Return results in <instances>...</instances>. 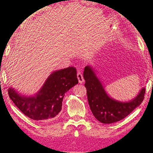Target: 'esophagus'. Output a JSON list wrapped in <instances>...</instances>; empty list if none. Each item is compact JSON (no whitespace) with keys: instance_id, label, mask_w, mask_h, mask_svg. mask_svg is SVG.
Here are the masks:
<instances>
[{"instance_id":"esophagus-1","label":"esophagus","mask_w":153,"mask_h":153,"mask_svg":"<svg viewBox=\"0 0 153 153\" xmlns=\"http://www.w3.org/2000/svg\"><path fill=\"white\" fill-rule=\"evenodd\" d=\"M77 79H78V82L79 83H82L84 82H85V80L83 79V77L82 76V73L80 72V71H78L77 74Z\"/></svg>"}]
</instances>
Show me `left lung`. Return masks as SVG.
<instances>
[{
	"label": "left lung",
	"instance_id": "obj_1",
	"mask_svg": "<svg viewBox=\"0 0 153 153\" xmlns=\"http://www.w3.org/2000/svg\"><path fill=\"white\" fill-rule=\"evenodd\" d=\"M83 78L85 80V86L90 109L95 118L101 123H112L123 119L137 108L144 99V87L134 98L128 101L112 98L97 76V70L92 66L85 68Z\"/></svg>",
	"mask_w": 153,
	"mask_h": 153
}]
</instances>
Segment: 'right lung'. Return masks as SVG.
I'll list each match as a JSON object with an SVG mask.
<instances>
[{"label":"right lung","instance_id":"add662e5","mask_svg":"<svg viewBox=\"0 0 153 153\" xmlns=\"http://www.w3.org/2000/svg\"><path fill=\"white\" fill-rule=\"evenodd\" d=\"M77 83L76 69L68 67L53 71L33 95H23L12 86L8 88V94L25 116L32 120L46 121L58 114L65 93Z\"/></svg>","mask_w":153,"mask_h":153}]
</instances>
